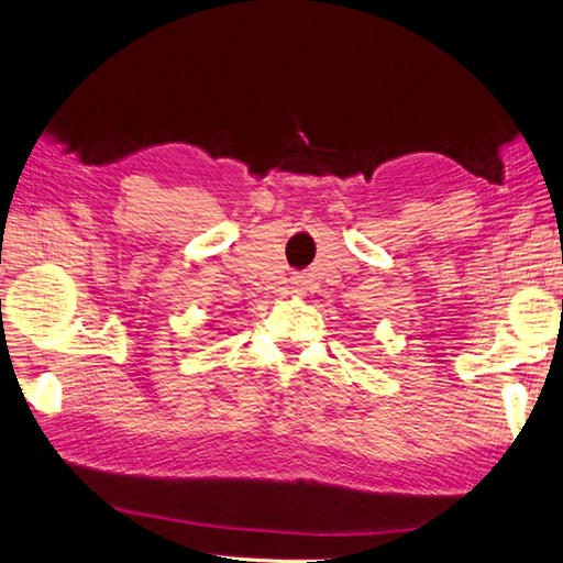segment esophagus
Masks as SVG:
<instances>
[{
  "label": "esophagus",
  "mask_w": 563,
  "mask_h": 563,
  "mask_svg": "<svg viewBox=\"0 0 563 563\" xmlns=\"http://www.w3.org/2000/svg\"><path fill=\"white\" fill-rule=\"evenodd\" d=\"M292 292H295V295H299V290H297V287H295V290H292Z\"/></svg>",
  "instance_id": "1"
}]
</instances>
